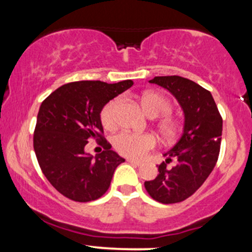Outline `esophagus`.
Instances as JSON below:
<instances>
[{
	"label": "esophagus",
	"mask_w": 252,
	"mask_h": 252,
	"mask_svg": "<svg viewBox=\"0 0 252 252\" xmlns=\"http://www.w3.org/2000/svg\"><path fill=\"white\" fill-rule=\"evenodd\" d=\"M126 161H128L129 163H131V164H135V166H142V162H141V161L134 160V158H126Z\"/></svg>",
	"instance_id": "obj_1"
}]
</instances>
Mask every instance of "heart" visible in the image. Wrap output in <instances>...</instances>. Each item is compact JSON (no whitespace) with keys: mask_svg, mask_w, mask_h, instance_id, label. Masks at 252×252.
Returning a JSON list of instances; mask_svg holds the SVG:
<instances>
[{"mask_svg":"<svg viewBox=\"0 0 252 252\" xmlns=\"http://www.w3.org/2000/svg\"><path fill=\"white\" fill-rule=\"evenodd\" d=\"M120 98L110 100L104 106L100 120L104 128L112 130L117 126L116 111ZM141 105L149 117L167 116L172 111V104L166 97L158 92H146L141 97ZM179 126L175 121L166 120L160 124L161 135L166 138H173L178 134ZM155 138L152 135H137L132 132H121L114 140L115 148L120 154L131 158H142L150 149L155 147Z\"/></svg>","mask_w":252,"mask_h":252,"instance_id":"heart-1","label":"heart"}]
</instances>
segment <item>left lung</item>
Listing matches in <instances>:
<instances>
[{"label":"left lung","instance_id":"left-lung-1","mask_svg":"<svg viewBox=\"0 0 252 252\" xmlns=\"http://www.w3.org/2000/svg\"><path fill=\"white\" fill-rule=\"evenodd\" d=\"M149 83L158 84L176 98L185 115L180 140L164 154L166 162L158 164L154 180L144 182L147 192L162 204L184 201L209 178L220 150L222 120L212 94L187 78L155 77ZM173 157L177 163L166 167Z\"/></svg>","mask_w":252,"mask_h":252}]
</instances>
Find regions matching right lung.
Here are the masks:
<instances>
[{
    "label": "right lung",
    "instance_id": "add662e5",
    "mask_svg": "<svg viewBox=\"0 0 252 252\" xmlns=\"http://www.w3.org/2000/svg\"><path fill=\"white\" fill-rule=\"evenodd\" d=\"M132 80L108 84L82 80L60 86L43 100L34 130V152L43 175L71 200H96L106 192L118 164L124 162L103 137L100 112ZM102 141L94 158L85 152L89 138Z\"/></svg>",
    "mask_w": 252,
    "mask_h": 252
}]
</instances>
